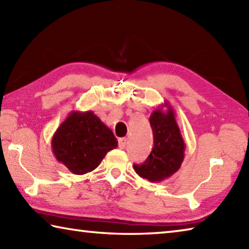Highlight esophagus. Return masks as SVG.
<instances>
[{
	"label": "esophagus",
	"mask_w": 249,
	"mask_h": 249,
	"mask_svg": "<svg viewBox=\"0 0 249 249\" xmlns=\"http://www.w3.org/2000/svg\"><path fill=\"white\" fill-rule=\"evenodd\" d=\"M126 144H127V140H126V138H120L119 140V147L120 148H125V146H126Z\"/></svg>",
	"instance_id": "1"
}]
</instances>
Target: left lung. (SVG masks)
Returning a JSON list of instances; mask_svg holds the SVG:
<instances>
[{"mask_svg": "<svg viewBox=\"0 0 249 249\" xmlns=\"http://www.w3.org/2000/svg\"><path fill=\"white\" fill-rule=\"evenodd\" d=\"M167 107L166 111L162 108ZM153 128L154 147L142 165H134L136 174L151 182L163 181L179 170L184 159L185 144L177 124L174 108L166 101L149 117Z\"/></svg>", "mask_w": 249, "mask_h": 249, "instance_id": "obj_1", "label": "left lung"}]
</instances>
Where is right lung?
Instances as JSON below:
<instances>
[{
  "instance_id": "obj_1",
  "label": "right lung",
  "mask_w": 249,
  "mask_h": 249,
  "mask_svg": "<svg viewBox=\"0 0 249 249\" xmlns=\"http://www.w3.org/2000/svg\"><path fill=\"white\" fill-rule=\"evenodd\" d=\"M117 147L114 134L92 111H72L54 132V157L74 175L91 172Z\"/></svg>"
}]
</instances>
